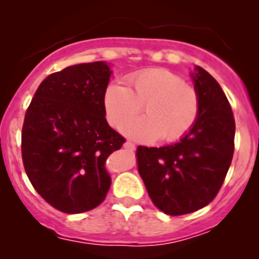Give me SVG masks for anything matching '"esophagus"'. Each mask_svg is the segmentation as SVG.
I'll return each mask as SVG.
<instances>
[{
  "mask_svg": "<svg viewBox=\"0 0 259 259\" xmlns=\"http://www.w3.org/2000/svg\"><path fill=\"white\" fill-rule=\"evenodd\" d=\"M124 148L127 150H131V152H134V150H135V144H132L131 141H125V143H124Z\"/></svg>",
  "mask_w": 259,
  "mask_h": 259,
  "instance_id": "esophagus-1",
  "label": "esophagus"
}]
</instances>
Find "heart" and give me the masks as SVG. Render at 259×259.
<instances>
[{
    "label": "heart",
    "instance_id": "obj_1",
    "mask_svg": "<svg viewBox=\"0 0 259 259\" xmlns=\"http://www.w3.org/2000/svg\"><path fill=\"white\" fill-rule=\"evenodd\" d=\"M143 105L146 116L130 120L122 128L140 141L158 137L167 143L179 140L191 131L200 111L196 88L167 68H146L125 76L124 85L111 83L105 89V111L113 127L136 116Z\"/></svg>",
    "mask_w": 259,
    "mask_h": 259
}]
</instances>
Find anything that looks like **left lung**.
<instances>
[{"instance_id": "obj_1", "label": "left lung", "mask_w": 259, "mask_h": 259, "mask_svg": "<svg viewBox=\"0 0 259 259\" xmlns=\"http://www.w3.org/2000/svg\"><path fill=\"white\" fill-rule=\"evenodd\" d=\"M191 76L200 98L191 131L172 145L139 146L136 152L149 197L174 217L197 211L214 200L235 150V119L223 89L200 66Z\"/></svg>"}]
</instances>
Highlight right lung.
<instances>
[{"label": "right lung", "instance_id": "obj_1", "mask_svg": "<svg viewBox=\"0 0 259 259\" xmlns=\"http://www.w3.org/2000/svg\"><path fill=\"white\" fill-rule=\"evenodd\" d=\"M106 62L80 63L49 75L27 109L22 158L29 182L57 210L79 214L106 197L105 162L125 139L107 124Z\"/></svg>", "mask_w": 259, "mask_h": 259}]
</instances>
